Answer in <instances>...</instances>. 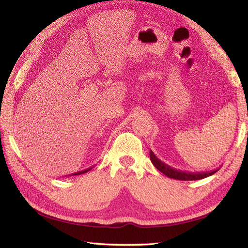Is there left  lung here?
Instances as JSON below:
<instances>
[{
  "label": "left lung",
  "instance_id": "obj_1",
  "mask_svg": "<svg viewBox=\"0 0 248 248\" xmlns=\"http://www.w3.org/2000/svg\"><path fill=\"white\" fill-rule=\"evenodd\" d=\"M150 159L151 162L153 163V165L156 167V169L166 175L167 177L173 178V179H178V180H198L208 177V176H211L216 173V171L219 170L220 169H216L213 170L209 171H196V173H190V171H185V170H176L174 167H170V165L165 164L164 162H162L161 159L155 156V154L150 151Z\"/></svg>",
  "mask_w": 248,
  "mask_h": 248
}]
</instances>
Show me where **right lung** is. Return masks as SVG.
I'll use <instances>...</instances> for the list:
<instances>
[{"instance_id": "1", "label": "right lung", "mask_w": 248, "mask_h": 248, "mask_svg": "<svg viewBox=\"0 0 248 248\" xmlns=\"http://www.w3.org/2000/svg\"><path fill=\"white\" fill-rule=\"evenodd\" d=\"M92 169H93V166L90 167V169H86V170H79V171H77V173H73L72 175L74 176V175H81V174H84V173H87V171L91 170ZM72 175H71V176H72Z\"/></svg>"}]
</instances>
